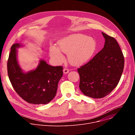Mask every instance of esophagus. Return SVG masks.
<instances>
[{
    "mask_svg": "<svg viewBox=\"0 0 135 135\" xmlns=\"http://www.w3.org/2000/svg\"><path fill=\"white\" fill-rule=\"evenodd\" d=\"M63 71H64V74H67V73L69 71V69H68L65 68L64 69Z\"/></svg>",
    "mask_w": 135,
    "mask_h": 135,
    "instance_id": "1",
    "label": "esophagus"
}]
</instances>
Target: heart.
<instances>
[{
	"mask_svg": "<svg viewBox=\"0 0 135 135\" xmlns=\"http://www.w3.org/2000/svg\"><path fill=\"white\" fill-rule=\"evenodd\" d=\"M59 48L52 45L50 47V54L57 64L65 60L61 51L67 54L68 59L74 66L81 65L88 61L96 49V42L93 38L82 33H75L66 36L58 42Z\"/></svg>",
	"mask_w": 135,
	"mask_h": 135,
	"instance_id": "1",
	"label": "heart"
}]
</instances>
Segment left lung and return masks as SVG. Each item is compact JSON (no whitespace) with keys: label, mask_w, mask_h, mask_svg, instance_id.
Here are the masks:
<instances>
[{"label":"left lung","mask_w":135,"mask_h":135,"mask_svg":"<svg viewBox=\"0 0 135 135\" xmlns=\"http://www.w3.org/2000/svg\"><path fill=\"white\" fill-rule=\"evenodd\" d=\"M103 49L87 64L78 68L79 87L88 97L98 99L109 94L118 84L124 64L120 47L114 38L102 32Z\"/></svg>","instance_id":"1"}]
</instances>
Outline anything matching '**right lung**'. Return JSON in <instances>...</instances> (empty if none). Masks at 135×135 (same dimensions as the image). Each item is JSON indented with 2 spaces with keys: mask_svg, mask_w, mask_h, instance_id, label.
Returning <instances> with one entry per match:
<instances>
[{
  "mask_svg": "<svg viewBox=\"0 0 135 135\" xmlns=\"http://www.w3.org/2000/svg\"><path fill=\"white\" fill-rule=\"evenodd\" d=\"M20 44H14L7 61V72L10 82L16 92L26 102L33 104H46L55 96L57 85L63 75L62 66H51L41 60L33 70L24 73L17 60L16 48Z\"/></svg>",
  "mask_w": 135,
  "mask_h": 135,
  "instance_id": "obj_1",
  "label": "right lung"
}]
</instances>
